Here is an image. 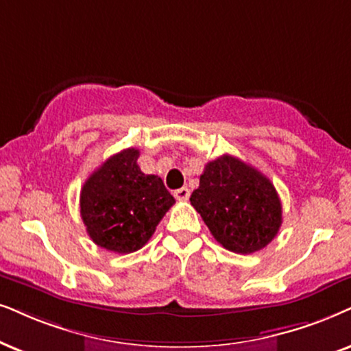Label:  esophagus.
<instances>
[{
	"label": "esophagus",
	"mask_w": 351,
	"mask_h": 351,
	"mask_svg": "<svg viewBox=\"0 0 351 351\" xmlns=\"http://www.w3.org/2000/svg\"><path fill=\"white\" fill-rule=\"evenodd\" d=\"M173 196L178 199V201H188V199H189V189L188 188L176 189L175 193H173Z\"/></svg>",
	"instance_id": "1"
}]
</instances>
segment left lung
Returning <instances> with one entry per match:
<instances>
[{
  "instance_id": "left-lung-1",
  "label": "left lung",
  "mask_w": 351,
  "mask_h": 351,
  "mask_svg": "<svg viewBox=\"0 0 351 351\" xmlns=\"http://www.w3.org/2000/svg\"><path fill=\"white\" fill-rule=\"evenodd\" d=\"M191 206L212 237L237 254L261 251L282 225V202L270 180L232 155L207 163Z\"/></svg>"
}]
</instances>
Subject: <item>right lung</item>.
<instances>
[{
	"label": "right lung",
	"instance_id": "obj_1",
	"mask_svg": "<svg viewBox=\"0 0 351 351\" xmlns=\"http://www.w3.org/2000/svg\"><path fill=\"white\" fill-rule=\"evenodd\" d=\"M137 158L134 147L112 155L81 191V217L88 237L118 254L141 250L175 204L162 178L141 171Z\"/></svg>",
	"mask_w": 351,
	"mask_h": 351
}]
</instances>
